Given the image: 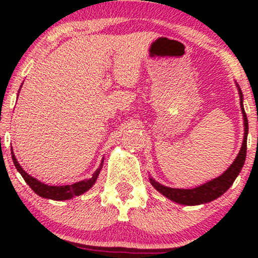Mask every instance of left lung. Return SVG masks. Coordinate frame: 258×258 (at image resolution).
Listing matches in <instances>:
<instances>
[{"label": "left lung", "instance_id": "obj_1", "mask_svg": "<svg viewBox=\"0 0 258 258\" xmlns=\"http://www.w3.org/2000/svg\"><path fill=\"white\" fill-rule=\"evenodd\" d=\"M239 91V96H240V106H241V112L242 117H244V141H242V146L240 152H239L238 156L229 167L224 171L217 178L206 182L205 184L197 186L193 189H176V188H170V186H165L160 184L159 182H156L155 179H153L150 177V183L156 190L160 191L164 197H166L167 199L174 201V203H178L180 205H200V204H206L210 201L217 199L222 194L226 193L228 189L230 188V185L233 184L234 180H235L238 174L240 173L242 166H244L245 158H246V148H247V132H248V122L246 114H245L244 105H242V92L239 87V85H236Z\"/></svg>", "mask_w": 258, "mask_h": 258}]
</instances>
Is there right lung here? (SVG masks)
Here are the masks:
<instances>
[{
    "label": "right lung",
    "mask_w": 258,
    "mask_h": 258,
    "mask_svg": "<svg viewBox=\"0 0 258 258\" xmlns=\"http://www.w3.org/2000/svg\"><path fill=\"white\" fill-rule=\"evenodd\" d=\"M11 150H12V159H13L14 166H16L17 170L19 171V173L22 174V177L24 178L25 182L28 183L29 186H30L38 197L46 198V199L68 200V199H72L74 197H78V195L84 194L85 191H87L88 189L96 183L97 177H98V174L100 172V168L103 166V161H102L99 168L93 173V176H92L90 179L81 180V182L74 183V184H70V185H59V186L48 185V184H44L42 182H40V180H37L36 178H34V177H31L29 173H26L25 171L23 170V167L19 165V162H18L16 155H14L13 153V149Z\"/></svg>",
    "instance_id": "obj_1"
}]
</instances>
